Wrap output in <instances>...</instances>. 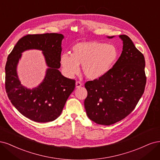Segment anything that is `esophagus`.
Wrapping results in <instances>:
<instances>
[{
	"label": "esophagus",
	"instance_id": "esophagus-1",
	"mask_svg": "<svg viewBox=\"0 0 160 160\" xmlns=\"http://www.w3.org/2000/svg\"><path fill=\"white\" fill-rule=\"evenodd\" d=\"M82 83H81V82H80L77 81L76 82V88H80L82 86Z\"/></svg>",
	"mask_w": 160,
	"mask_h": 160
}]
</instances>
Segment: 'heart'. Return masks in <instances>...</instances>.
I'll list each match as a JSON object with an SVG mask.
<instances>
[{"instance_id": "b5f03b06", "label": "heart", "mask_w": 160, "mask_h": 160, "mask_svg": "<svg viewBox=\"0 0 160 160\" xmlns=\"http://www.w3.org/2000/svg\"><path fill=\"white\" fill-rule=\"evenodd\" d=\"M72 52H64L60 59L63 73L68 78L78 73L80 66L86 78L97 80L105 76L116 63L118 50L115 46L87 41L73 46Z\"/></svg>"}]
</instances>
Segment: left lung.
<instances>
[{"mask_svg":"<svg viewBox=\"0 0 160 160\" xmlns=\"http://www.w3.org/2000/svg\"><path fill=\"white\" fill-rule=\"evenodd\" d=\"M119 38L122 40V52L112 68L102 78L85 84L86 114L98 124L109 126L126 118L134 109L145 89L143 55L128 36L120 35Z\"/></svg>","mask_w":160,"mask_h":160,"instance_id":"left-lung-1","label":"left lung"}]
</instances>
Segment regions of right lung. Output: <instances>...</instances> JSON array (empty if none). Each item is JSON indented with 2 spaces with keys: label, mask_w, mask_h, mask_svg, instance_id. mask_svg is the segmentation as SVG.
<instances>
[{
  "label": "right lung",
  "mask_w": 160,
  "mask_h": 160,
  "mask_svg": "<svg viewBox=\"0 0 160 160\" xmlns=\"http://www.w3.org/2000/svg\"><path fill=\"white\" fill-rule=\"evenodd\" d=\"M64 38V35L58 33L28 34L18 41L8 56L5 66L8 97L20 114L32 121L55 120L74 90L75 80L66 78L58 70ZM29 49L42 51L48 67L43 80L33 89L23 86L17 73L22 53Z\"/></svg>",
  "instance_id": "right-lung-1"
}]
</instances>
